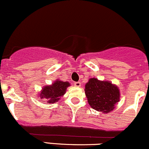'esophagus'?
<instances>
[{"instance_id":"34e87169","label":"esophagus","mask_w":149,"mask_h":149,"mask_svg":"<svg viewBox=\"0 0 149 149\" xmlns=\"http://www.w3.org/2000/svg\"><path fill=\"white\" fill-rule=\"evenodd\" d=\"M73 84H74V85L76 87H80V85H81V83H80V82H75Z\"/></svg>"}]
</instances>
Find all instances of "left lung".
I'll return each instance as SVG.
<instances>
[{
    "instance_id": "8db88e82",
    "label": "left lung",
    "mask_w": 149,
    "mask_h": 149,
    "mask_svg": "<svg viewBox=\"0 0 149 149\" xmlns=\"http://www.w3.org/2000/svg\"><path fill=\"white\" fill-rule=\"evenodd\" d=\"M88 104L92 109L103 113L111 112L120 101L119 88L108 80L90 78L85 86Z\"/></svg>"
}]
</instances>
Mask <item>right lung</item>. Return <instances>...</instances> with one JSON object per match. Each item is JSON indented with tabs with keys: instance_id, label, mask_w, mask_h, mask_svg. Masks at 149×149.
Here are the masks:
<instances>
[{
	"instance_id": "1",
	"label": "right lung",
	"mask_w": 149,
	"mask_h": 149,
	"mask_svg": "<svg viewBox=\"0 0 149 149\" xmlns=\"http://www.w3.org/2000/svg\"><path fill=\"white\" fill-rule=\"evenodd\" d=\"M69 86L70 83L68 81L64 82L57 79L51 85L44 86L40 93H38V97L45 100L47 103H56L60 100L61 97L64 96L66 89Z\"/></svg>"
}]
</instances>
